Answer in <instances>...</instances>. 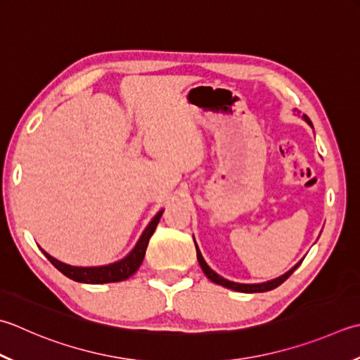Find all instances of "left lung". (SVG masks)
<instances>
[{
	"mask_svg": "<svg viewBox=\"0 0 360 360\" xmlns=\"http://www.w3.org/2000/svg\"><path fill=\"white\" fill-rule=\"evenodd\" d=\"M304 120L306 122L312 126V122L311 120H309V117H306L304 115ZM195 248H196V257H198V262H200V265H201V269H202V271H204V274H206V276L212 281V283H215V284H218V285H223V287H226V288H231V290H236V292H242V293H259V292H269V290H273V288H276L278 285H281L284 283V281L290 276V274L298 269L300 266V264L301 262H298L297 265L293 266L292 270H288L285 274H283V276H279V278H276V279H273V281H266V283H262V284H238V283H232V281H228V279H224V278H221L220 274H217L212 269H210V266L206 264V260L202 259V256H201V251L198 250V245H196V242H195Z\"/></svg>",
	"mask_w": 360,
	"mask_h": 360,
	"instance_id": "1",
	"label": "left lung"
}]
</instances>
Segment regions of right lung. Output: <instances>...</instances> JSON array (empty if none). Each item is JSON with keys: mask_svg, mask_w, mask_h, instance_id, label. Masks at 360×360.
Instances as JSON below:
<instances>
[{"mask_svg": "<svg viewBox=\"0 0 360 360\" xmlns=\"http://www.w3.org/2000/svg\"><path fill=\"white\" fill-rule=\"evenodd\" d=\"M162 212H164V210L158 212V215L153 218L151 223L148 224V228L143 231V234H142V237H140V240L137 242L136 248H134L124 259L118 260V262H115V264L104 265V266H73V265L63 264L58 259H54L44 250L41 251H44V255L46 256L49 262H51L62 274H65V276L70 279L77 281V283H86V284L118 283V281L128 279L139 270V266H140V264H142V260L145 257L148 242H150L151 236L154 234V231H156V226L160 220Z\"/></svg>", "mask_w": 360, "mask_h": 360, "instance_id": "right-lung-1", "label": "right lung"}]
</instances>
